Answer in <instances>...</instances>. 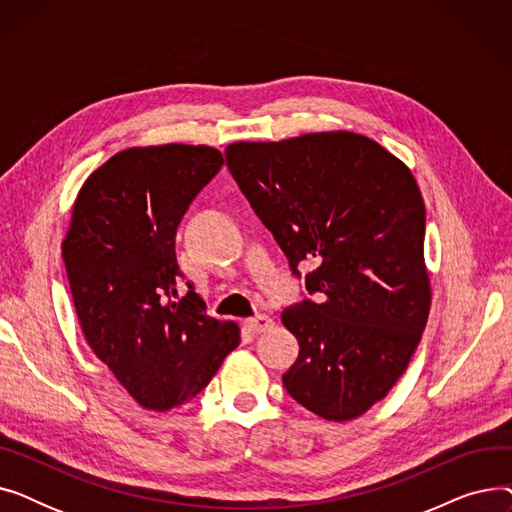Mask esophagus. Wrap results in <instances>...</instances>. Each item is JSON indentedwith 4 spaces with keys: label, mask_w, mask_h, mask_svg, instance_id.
<instances>
[{
    "label": "esophagus",
    "mask_w": 512,
    "mask_h": 512,
    "mask_svg": "<svg viewBox=\"0 0 512 512\" xmlns=\"http://www.w3.org/2000/svg\"><path fill=\"white\" fill-rule=\"evenodd\" d=\"M245 324H247V328H249L251 332H255V334H261V332L270 330V328L274 326V319H272L270 315H263V313H259V315H255V317L247 319Z\"/></svg>",
    "instance_id": "obj_1"
}]
</instances>
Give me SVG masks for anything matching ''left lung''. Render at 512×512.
Here are the masks:
<instances>
[{
	"label": "left lung",
	"instance_id": "8db88e82",
	"mask_svg": "<svg viewBox=\"0 0 512 512\" xmlns=\"http://www.w3.org/2000/svg\"><path fill=\"white\" fill-rule=\"evenodd\" d=\"M226 164L292 276L317 263L309 297L282 313L301 346L286 392L328 421L363 415L407 369L429 313L425 205L411 170L353 132L232 143Z\"/></svg>",
	"mask_w": 512,
	"mask_h": 512
}]
</instances>
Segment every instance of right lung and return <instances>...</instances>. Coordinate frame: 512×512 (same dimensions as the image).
Here are the masks:
<instances>
[{
  "label": "right lung",
  "mask_w": 512,
  "mask_h": 512,
  "mask_svg": "<svg viewBox=\"0 0 512 512\" xmlns=\"http://www.w3.org/2000/svg\"><path fill=\"white\" fill-rule=\"evenodd\" d=\"M224 166L218 149H126L80 188L62 259L80 328L139 405L168 411L195 398L240 344L207 315L176 259L188 205Z\"/></svg>",
  "instance_id": "right-lung-1"
}]
</instances>
